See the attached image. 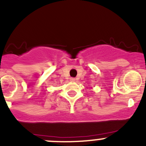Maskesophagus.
<instances>
[{
  "instance_id": "esophagus-1",
  "label": "esophagus",
  "mask_w": 146,
  "mask_h": 146,
  "mask_svg": "<svg viewBox=\"0 0 146 146\" xmlns=\"http://www.w3.org/2000/svg\"><path fill=\"white\" fill-rule=\"evenodd\" d=\"M70 80H71V81H75V80H76V78H70Z\"/></svg>"
}]
</instances>
